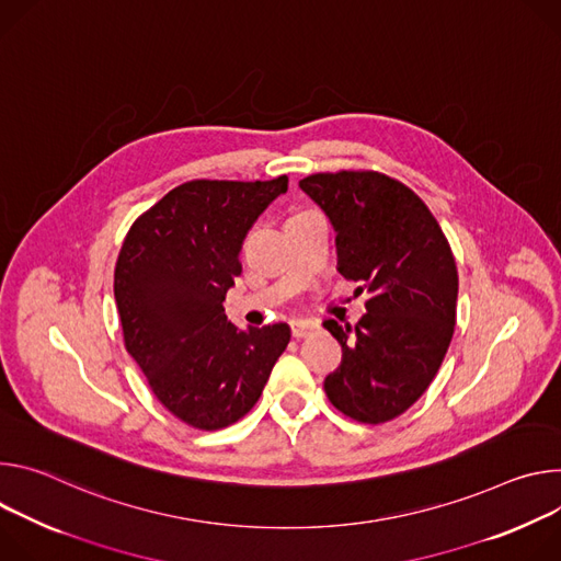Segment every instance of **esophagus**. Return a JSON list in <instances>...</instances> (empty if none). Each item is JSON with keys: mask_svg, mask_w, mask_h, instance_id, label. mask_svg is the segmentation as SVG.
Masks as SVG:
<instances>
[{"mask_svg": "<svg viewBox=\"0 0 561 561\" xmlns=\"http://www.w3.org/2000/svg\"><path fill=\"white\" fill-rule=\"evenodd\" d=\"M289 328H291L294 339H305L307 334H312V332L317 330V323H314V321H302V319H296V321H291V323H289Z\"/></svg>", "mask_w": 561, "mask_h": 561, "instance_id": "34e87169", "label": "esophagus"}]
</instances>
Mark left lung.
<instances>
[{
    "mask_svg": "<svg viewBox=\"0 0 561 561\" xmlns=\"http://www.w3.org/2000/svg\"><path fill=\"white\" fill-rule=\"evenodd\" d=\"M298 186L334 225L339 272L369 294L354 328L323 323L343 347L325 394L354 421H392L437 377L455 334L450 242L410 186L386 173H312Z\"/></svg>",
    "mask_w": 561,
    "mask_h": 561,
    "instance_id": "obj_1",
    "label": "left lung"
}]
</instances>
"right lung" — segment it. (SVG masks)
<instances>
[{
  "instance_id": "add662e5",
  "label": "right lung",
  "mask_w": 561,
  "mask_h": 561,
  "mask_svg": "<svg viewBox=\"0 0 561 561\" xmlns=\"http://www.w3.org/2000/svg\"><path fill=\"white\" fill-rule=\"evenodd\" d=\"M287 192L274 180H190L147 209L115 263L124 347L180 421L220 430L256 405L285 352L287 323L238 330L222 300L240 276L247 231Z\"/></svg>"
}]
</instances>
